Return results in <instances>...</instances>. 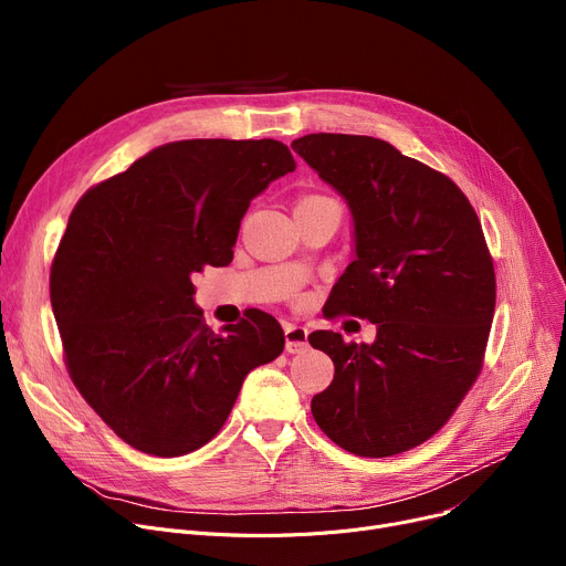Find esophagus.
Instances as JSON below:
<instances>
[{
    "mask_svg": "<svg viewBox=\"0 0 566 566\" xmlns=\"http://www.w3.org/2000/svg\"><path fill=\"white\" fill-rule=\"evenodd\" d=\"M307 335L310 331L303 328V325L295 323H284V339H286V350L289 353H303L307 350Z\"/></svg>",
    "mask_w": 566,
    "mask_h": 566,
    "instance_id": "obj_1",
    "label": "esophagus"
}]
</instances>
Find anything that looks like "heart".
Segmentation results:
<instances>
[{
    "label": "heart",
    "instance_id": "heart-1",
    "mask_svg": "<svg viewBox=\"0 0 566 566\" xmlns=\"http://www.w3.org/2000/svg\"><path fill=\"white\" fill-rule=\"evenodd\" d=\"M305 201H328V199H321V197H307V199H303L301 203H305Z\"/></svg>",
    "mask_w": 566,
    "mask_h": 566
}]
</instances>
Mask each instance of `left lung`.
Wrapping results in <instances>:
<instances>
[{
  "label": "left lung",
  "instance_id": "left-lung-1",
  "mask_svg": "<svg viewBox=\"0 0 566 566\" xmlns=\"http://www.w3.org/2000/svg\"><path fill=\"white\" fill-rule=\"evenodd\" d=\"M346 201L355 259L335 307L376 323L371 344L312 333L335 378L312 415L358 457L418 448L457 410L482 369L495 273L482 224L448 176L367 135L314 133L291 142Z\"/></svg>",
  "mask_w": 566,
  "mask_h": 566
}]
</instances>
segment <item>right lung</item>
Segmentation results:
<instances>
[{
	"label": "right lung",
	"mask_w": 566,
	"mask_h": 566,
	"mask_svg": "<svg viewBox=\"0 0 566 566\" xmlns=\"http://www.w3.org/2000/svg\"><path fill=\"white\" fill-rule=\"evenodd\" d=\"M293 169L277 139H181L73 208L50 273L52 312L75 388L135 450H199L245 376L284 350L280 323L259 310L208 328L192 275L233 259L250 201Z\"/></svg>",
	"instance_id": "1"
}]
</instances>
